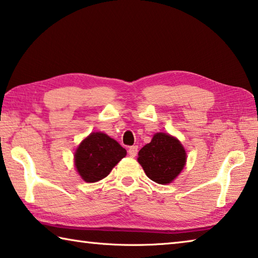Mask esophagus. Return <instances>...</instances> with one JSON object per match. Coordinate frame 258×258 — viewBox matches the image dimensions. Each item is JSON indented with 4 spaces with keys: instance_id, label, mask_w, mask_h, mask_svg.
Here are the masks:
<instances>
[{
    "instance_id": "obj_1",
    "label": "esophagus",
    "mask_w": 258,
    "mask_h": 258,
    "mask_svg": "<svg viewBox=\"0 0 258 258\" xmlns=\"http://www.w3.org/2000/svg\"><path fill=\"white\" fill-rule=\"evenodd\" d=\"M138 154V146H132L128 148V155L131 157H135Z\"/></svg>"
}]
</instances>
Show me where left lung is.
I'll return each instance as SVG.
<instances>
[{
	"label": "left lung",
	"instance_id": "left-lung-1",
	"mask_svg": "<svg viewBox=\"0 0 258 258\" xmlns=\"http://www.w3.org/2000/svg\"><path fill=\"white\" fill-rule=\"evenodd\" d=\"M186 154L177 139L157 133L151 142L139 151L138 161L147 176L159 184L171 183L184 167Z\"/></svg>",
	"mask_w": 258,
	"mask_h": 258
}]
</instances>
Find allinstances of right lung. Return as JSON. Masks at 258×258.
Instances as JSON below:
<instances>
[{"label": "right lung", "mask_w": 258, "mask_h": 258, "mask_svg": "<svg viewBox=\"0 0 258 258\" xmlns=\"http://www.w3.org/2000/svg\"><path fill=\"white\" fill-rule=\"evenodd\" d=\"M125 156L124 148L107 134L91 133L77 148L75 166L83 180L97 182L106 177Z\"/></svg>", "instance_id": "1"}]
</instances>
